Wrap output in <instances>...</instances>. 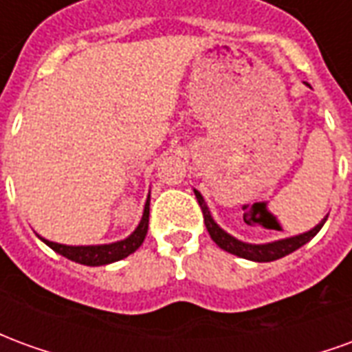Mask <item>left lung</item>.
Instances as JSON below:
<instances>
[{"instance_id": "obj_1", "label": "left lung", "mask_w": 352, "mask_h": 352, "mask_svg": "<svg viewBox=\"0 0 352 352\" xmlns=\"http://www.w3.org/2000/svg\"><path fill=\"white\" fill-rule=\"evenodd\" d=\"M309 87V85H307ZM194 194H196V199H198L199 207H201V213H204V221H206V228L209 232V236L213 239L214 243L221 247L222 251L230 252V254H236L239 258L252 260V262H273V260H279L283 256H287L290 252L298 251L300 247L309 241L311 237H315L320 232V228L324 226L326 214L322 221L318 222L315 228L307 230L303 234H298V236L283 237V239H277V241H270V243H247V241H241L237 239L232 234H228L226 230H222L217 222H214L213 214L207 207L206 199L199 194L196 188H194Z\"/></svg>"}]
</instances>
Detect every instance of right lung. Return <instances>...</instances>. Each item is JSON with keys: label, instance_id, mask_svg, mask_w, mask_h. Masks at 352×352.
Listing matches in <instances>:
<instances>
[{"label": "right lung", "instance_id": "obj_1", "mask_svg": "<svg viewBox=\"0 0 352 352\" xmlns=\"http://www.w3.org/2000/svg\"><path fill=\"white\" fill-rule=\"evenodd\" d=\"M148 211H151V194L146 196L145 209H143V217L139 221L138 228L131 232L130 236L124 237L120 241L115 243H103V245H64L56 243V241H49L45 237L39 236L43 243L49 245L52 251L62 254L65 258L73 260L77 264L85 265H105L118 262V260L130 256L131 252H135L145 241L146 230H148Z\"/></svg>", "mask_w": 352, "mask_h": 352}]
</instances>
